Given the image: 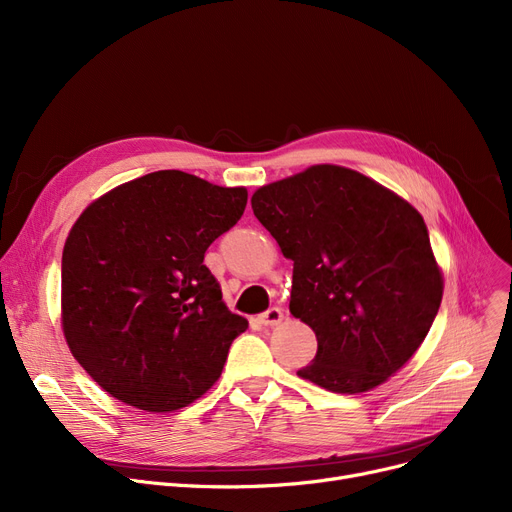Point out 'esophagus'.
Returning <instances> with one entry per match:
<instances>
[{"label":"esophagus","instance_id":"1","mask_svg":"<svg viewBox=\"0 0 512 512\" xmlns=\"http://www.w3.org/2000/svg\"><path fill=\"white\" fill-rule=\"evenodd\" d=\"M259 319H261V324H265V326H278L280 321L284 319V313H282V309L272 307L270 311H265Z\"/></svg>","mask_w":512,"mask_h":512}]
</instances>
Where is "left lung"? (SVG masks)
I'll list each match as a JSON object with an SVG mask.
<instances>
[{
    "instance_id": "left-lung-1",
    "label": "left lung",
    "mask_w": 512,
    "mask_h": 512,
    "mask_svg": "<svg viewBox=\"0 0 512 512\" xmlns=\"http://www.w3.org/2000/svg\"><path fill=\"white\" fill-rule=\"evenodd\" d=\"M251 207L292 261L290 313L317 336L299 378L361 394L405 367L444 292L421 213L373 178L332 164L257 188Z\"/></svg>"
}]
</instances>
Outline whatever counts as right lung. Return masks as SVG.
Returning a JSON list of instances; mask_svg holds the SVG:
<instances>
[{"label":"right lung","mask_w":512,"mask_h":512,"mask_svg":"<svg viewBox=\"0 0 512 512\" xmlns=\"http://www.w3.org/2000/svg\"><path fill=\"white\" fill-rule=\"evenodd\" d=\"M245 205V186L159 170L78 215L62 253V332L107 394L170 413L220 380L249 321L226 307L203 257Z\"/></svg>","instance_id":"add662e5"}]
</instances>
